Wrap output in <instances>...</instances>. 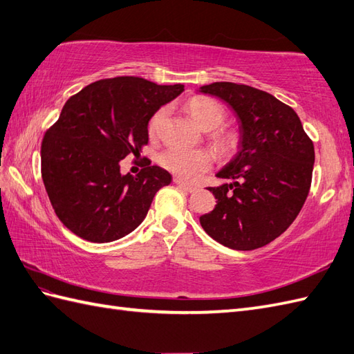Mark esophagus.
Returning a JSON list of instances; mask_svg holds the SVG:
<instances>
[{
    "label": "esophagus",
    "instance_id": "esophagus-1",
    "mask_svg": "<svg viewBox=\"0 0 354 354\" xmlns=\"http://www.w3.org/2000/svg\"><path fill=\"white\" fill-rule=\"evenodd\" d=\"M174 183H176L178 187L185 189L186 192H195V191H196V187H195V186H192V185H189V183L183 182L182 178H174Z\"/></svg>",
    "mask_w": 354,
    "mask_h": 354
}]
</instances>
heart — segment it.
Listing matches in <instances>:
<instances>
[{
    "label": "heart",
    "instance_id": "obj_1",
    "mask_svg": "<svg viewBox=\"0 0 354 354\" xmlns=\"http://www.w3.org/2000/svg\"><path fill=\"white\" fill-rule=\"evenodd\" d=\"M186 111L191 115L194 123L200 126L204 131H213L222 124L225 118V111H223L221 103L205 96H194L186 102ZM167 109L162 108L154 114L149 123V133L151 136L158 135L160 124L165 118ZM214 147L222 154H230L236 150L239 138L237 133L228 131V129H221L212 136ZM160 165L174 172L178 177L185 180H194L201 172L207 171L213 163V156L210 151L204 149H180V147H168L163 150L159 156Z\"/></svg>",
    "mask_w": 354,
    "mask_h": 354
}]
</instances>
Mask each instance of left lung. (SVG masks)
<instances>
[{
  "label": "left lung",
  "instance_id": "8db88e82",
  "mask_svg": "<svg viewBox=\"0 0 354 354\" xmlns=\"http://www.w3.org/2000/svg\"><path fill=\"white\" fill-rule=\"evenodd\" d=\"M219 97L240 123L239 151L209 187L216 198L200 218L212 239L236 251H252L279 237L299 212L311 187L314 144L295 109L249 85L213 82L198 90Z\"/></svg>",
  "mask_w": 354,
  "mask_h": 354
}]
</instances>
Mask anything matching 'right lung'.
<instances>
[{
  "instance_id": "1",
  "label": "right lung",
  "mask_w": 354,
  "mask_h": 354,
  "mask_svg": "<svg viewBox=\"0 0 354 354\" xmlns=\"http://www.w3.org/2000/svg\"><path fill=\"white\" fill-rule=\"evenodd\" d=\"M185 85H158L118 76L93 82L68 99L41 141V178L58 219L73 234L108 243L132 232L154 195L171 183L160 167L136 177L120 172L127 154L140 156L149 122Z\"/></svg>"
}]
</instances>
